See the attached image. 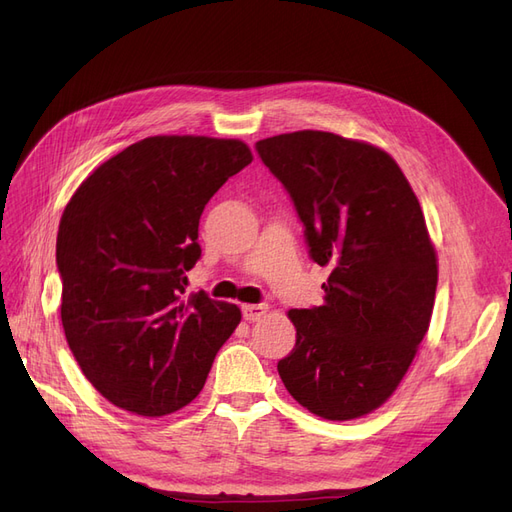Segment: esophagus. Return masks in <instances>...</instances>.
I'll return each instance as SVG.
<instances>
[{
  "label": "esophagus",
  "instance_id": "obj_1",
  "mask_svg": "<svg viewBox=\"0 0 512 512\" xmlns=\"http://www.w3.org/2000/svg\"><path fill=\"white\" fill-rule=\"evenodd\" d=\"M241 312H243V318L247 322H256L267 314V305H262V303L260 305H243Z\"/></svg>",
  "mask_w": 512,
  "mask_h": 512
}]
</instances>
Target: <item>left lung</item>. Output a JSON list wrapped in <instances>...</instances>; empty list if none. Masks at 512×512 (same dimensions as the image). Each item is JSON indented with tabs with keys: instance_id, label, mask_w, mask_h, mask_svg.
<instances>
[{
	"instance_id": "left-lung-1",
	"label": "left lung",
	"mask_w": 512,
	"mask_h": 512,
	"mask_svg": "<svg viewBox=\"0 0 512 512\" xmlns=\"http://www.w3.org/2000/svg\"><path fill=\"white\" fill-rule=\"evenodd\" d=\"M256 151L297 209L309 258L331 267L324 305L288 312L297 344L277 371L309 412L365 416L393 395L429 329L438 262L421 205L374 145L303 130Z\"/></svg>"
}]
</instances>
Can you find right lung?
I'll return each instance as SVG.
<instances>
[{
	"instance_id": "right-lung-1",
	"label": "right lung",
	"mask_w": 512,
	"mask_h": 512,
	"mask_svg": "<svg viewBox=\"0 0 512 512\" xmlns=\"http://www.w3.org/2000/svg\"><path fill=\"white\" fill-rule=\"evenodd\" d=\"M250 162L241 141L151 136L70 198L57 232L61 324L85 378L117 408L164 416L188 406L237 329V305L183 294L205 205Z\"/></svg>"
}]
</instances>
